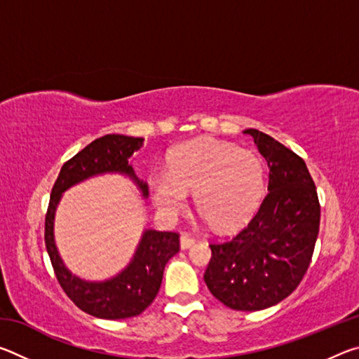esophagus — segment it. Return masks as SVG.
Returning a JSON list of instances; mask_svg holds the SVG:
<instances>
[{"label":"esophagus","mask_w":359,"mask_h":359,"mask_svg":"<svg viewBox=\"0 0 359 359\" xmlns=\"http://www.w3.org/2000/svg\"><path fill=\"white\" fill-rule=\"evenodd\" d=\"M194 238H191V236L188 234H182L180 236V248L182 250H187V248H190L193 244H194Z\"/></svg>","instance_id":"esophagus-1"}]
</instances>
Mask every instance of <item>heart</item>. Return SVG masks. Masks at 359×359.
I'll return each mask as SVG.
<instances>
[{
    "label": "heart",
    "mask_w": 359,
    "mask_h": 359,
    "mask_svg": "<svg viewBox=\"0 0 359 359\" xmlns=\"http://www.w3.org/2000/svg\"><path fill=\"white\" fill-rule=\"evenodd\" d=\"M155 208L166 217L185 209L188 193L217 229L247 223L264 193V165L258 155L215 139H198L175 147L166 171L149 177Z\"/></svg>",
    "instance_id": "heart-1"
}]
</instances>
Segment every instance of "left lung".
I'll return each instance as SVG.
<instances>
[{"label":"left lung","mask_w":359,"mask_h":359,"mask_svg":"<svg viewBox=\"0 0 359 359\" xmlns=\"http://www.w3.org/2000/svg\"><path fill=\"white\" fill-rule=\"evenodd\" d=\"M269 168L267 194L250 223L228 242L210 244L204 282L234 311L276 306L301 283L320 229V203L301 156L258 130H245Z\"/></svg>","instance_id":"1"}]
</instances>
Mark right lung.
<instances>
[{
	"instance_id": "right-lung-1",
	"label": "right lung",
	"mask_w": 359,
	"mask_h": 359,
	"mask_svg": "<svg viewBox=\"0 0 359 359\" xmlns=\"http://www.w3.org/2000/svg\"><path fill=\"white\" fill-rule=\"evenodd\" d=\"M144 145L142 137L106 135L88 144L66 161L55 185L46 215V247L58 283L69 299L85 313L104 320H123L142 313L158 294L163 272L169 259L179 252V234L171 231L144 229L131 261L125 269L107 280H85L65 266L53 234L55 212L63 193L81 182L102 174H121L135 182L142 198L149 196V187L128 165L130 158Z\"/></svg>"
}]
</instances>
